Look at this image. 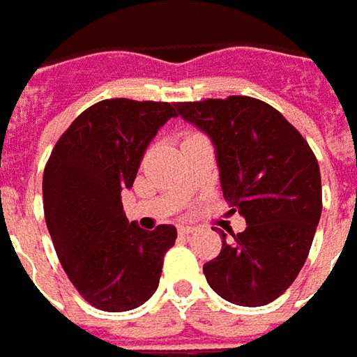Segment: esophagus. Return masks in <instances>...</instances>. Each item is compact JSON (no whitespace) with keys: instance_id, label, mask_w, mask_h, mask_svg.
<instances>
[{"instance_id":"esophagus-1","label":"esophagus","mask_w":357,"mask_h":357,"mask_svg":"<svg viewBox=\"0 0 357 357\" xmlns=\"http://www.w3.org/2000/svg\"><path fill=\"white\" fill-rule=\"evenodd\" d=\"M195 231H197L195 225H179L178 227L179 235H190V233H195Z\"/></svg>"}]
</instances>
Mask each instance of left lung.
<instances>
[{"instance_id": "left-lung-1", "label": "left lung", "mask_w": 357, "mask_h": 357, "mask_svg": "<svg viewBox=\"0 0 357 357\" xmlns=\"http://www.w3.org/2000/svg\"><path fill=\"white\" fill-rule=\"evenodd\" d=\"M178 114L215 148L223 197L245 217L203 264L209 287L239 306H264L298 277L322 213L320 167L277 108L251 96L178 102Z\"/></svg>"}]
</instances>
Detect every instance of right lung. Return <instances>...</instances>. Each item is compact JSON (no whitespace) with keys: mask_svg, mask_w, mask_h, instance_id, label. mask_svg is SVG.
Wrapping results in <instances>:
<instances>
[{"mask_svg":"<svg viewBox=\"0 0 357 357\" xmlns=\"http://www.w3.org/2000/svg\"><path fill=\"white\" fill-rule=\"evenodd\" d=\"M176 105L110 98L86 108L59 138L45 166L47 229L80 296L106 312L138 308L158 289L178 229L128 223L130 190L158 130Z\"/></svg>","mask_w":357,"mask_h":357,"instance_id":"right-lung-1","label":"right lung"}]
</instances>
